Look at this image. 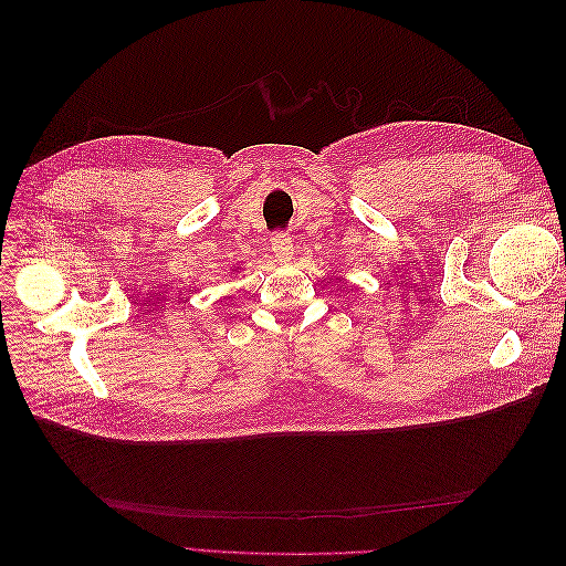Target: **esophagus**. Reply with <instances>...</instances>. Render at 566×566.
Wrapping results in <instances>:
<instances>
[{
  "mask_svg": "<svg viewBox=\"0 0 566 566\" xmlns=\"http://www.w3.org/2000/svg\"><path fill=\"white\" fill-rule=\"evenodd\" d=\"M269 245H271V252L276 254V260H279V262L287 264L290 260H293L295 248H293V241H290V238H287L285 233H276V235H273Z\"/></svg>",
  "mask_w": 566,
  "mask_h": 566,
  "instance_id": "obj_1",
  "label": "esophagus"
}]
</instances>
